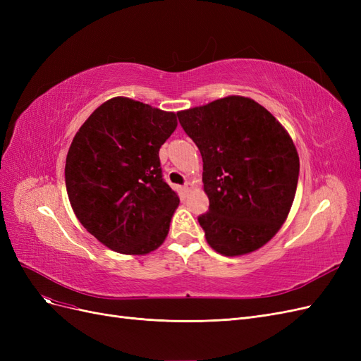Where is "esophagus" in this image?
Segmentation results:
<instances>
[{
    "label": "esophagus",
    "instance_id": "1",
    "mask_svg": "<svg viewBox=\"0 0 361 361\" xmlns=\"http://www.w3.org/2000/svg\"><path fill=\"white\" fill-rule=\"evenodd\" d=\"M192 188H194V185H192L191 182H187V183H185V185H183V188H182V190H183L185 192H188V191H191Z\"/></svg>",
    "mask_w": 361,
    "mask_h": 361
}]
</instances>
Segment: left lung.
<instances>
[{
	"mask_svg": "<svg viewBox=\"0 0 361 361\" xmlns=\"http://www.w3.org/2000/svg\"><path fill=\"white\" fill-rule=\"evenodd\" d=\"M203 159L209 211L199 216L206 241L223 256H243L271 241L297 191L300 158L288 130L245 96H226L178 111Z\"/></svg>",
	"mask_w": 361,
	"mask_h": 361,
	"instance_id": "left-lung-1",
	"label": "left lung"
}]
</instances>
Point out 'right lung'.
<instances>
[{
	"instance_id": "add662e5",
	"label": "right lung",
	"mask_w": 361,
	"mask_h": 361,
	"mask_svg": "<svg viewBox=\"0 0 361 361\" xmlns=\"http://www.w3.org/2000/svg\"><path fill=\"white\" fill-rule=\"evenodd\" d=\"M176 126V113L117 96L75 134L64 167L69 202L110 250L141 256L166 241L179 197L162 179L159 149Z\"/></svg>"
}]
</instances>
